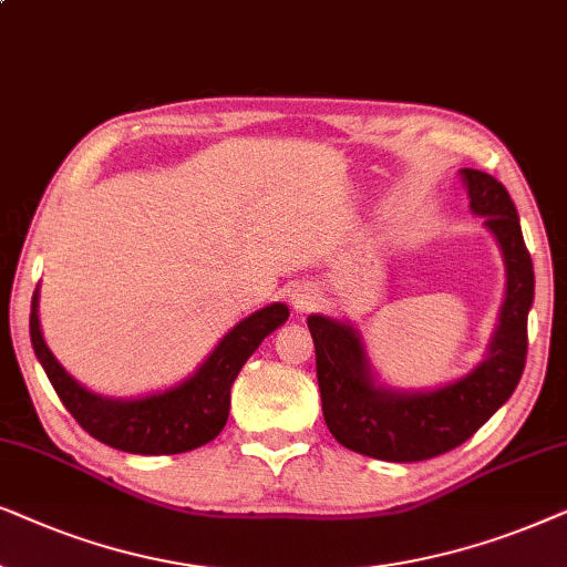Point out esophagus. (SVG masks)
Here are the masks:
<instances>
[{
	"label": "esophagus",
	"instance_id": "esophagus-1",
	"mask_svg": "<svg viewBox=\"0 0 567 567\" xmlns=\"http://www.w3.org/2000/svg\"><path fill=\"white\" fill-rule=\"evenodd\" d=\"M290 303L298 313H311V311H316V308H319L321 296H319V290L311 288V285H298V288L292 290Z\"/></svg>",
	"mask_w": 567,
	"mask_h": 567
}]
</instances>
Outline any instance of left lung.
Returning <instances> with one entry per match:
<instances>
[{"instance_id":"obj_1","label":"left lung","mask_w":567,"mask_h":567,"mask_svg":"<svg viewBox=\"0 0 567 567\" xmlns=\"http://www.w3.org/2000/svg\"><path fill=\"white\" fill-rule=\"evenodd\" d=\"M474 215L485 217L505 261V300L487 358L462 379L430 391H399L375 381L358 329L308 316L316 347L323 420L344 449L381 462H425L462 446L516 391L526 365V319L534 267L511 194L489 173L462 168Z\"/></svg>"}]
</instances>
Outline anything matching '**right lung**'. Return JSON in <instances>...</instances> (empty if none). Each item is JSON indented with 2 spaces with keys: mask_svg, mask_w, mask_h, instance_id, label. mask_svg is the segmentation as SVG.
<instances>
[{
  "mask_svg": "<svg viewBox=\"0 0 567 567\" xmlns=\"http://www.w3.org/2000/svg\"><path fill=\"white\" fill-rule=\"evenodd\" d=\"M288 306L271 303L236 323L194 375L176 386L140 399L93 394L59 365L38 321V290L30 306V342L66 412L105 446L142 456L194 451L220 435L230 414V386L256 347L288 321Z\"/></svg>",
  "mask_w": 567,
  "mask_h": 567,
  "instance_id": "right-lung-1",
  "label": "right lung"
}]
</instances>
